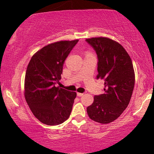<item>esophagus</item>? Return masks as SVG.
<instances>
[{
    "instance_id": "esophagus-1",
    "label": "esophagus",
    "mask_w": 154,
    "mask_h": 154,
    "mask_svg": "<svg viewBox=\"0 0 154 154\" xmlns=\"http://www.w3.org/2000/svg\"><path fill=\"white\" fill-rule=\"evenodd\" d=\"M77 96H82L83 94H83V93H79V92H77Z\"/></svg>"
}]
</instances>
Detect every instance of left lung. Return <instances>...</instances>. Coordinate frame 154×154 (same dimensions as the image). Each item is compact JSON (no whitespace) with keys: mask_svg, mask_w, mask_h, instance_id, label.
<instances>
[{"mask_svg":"<svg viewBox=\"0 0 154 154\" xmlns=\"http://www.w3.org/2000/svg\"><path fill=\"white\" fill-rule=\"evenodd\" d=\"M85 41L97 54L96 78L105 80V93L94 96L87 113L93 121L109 124L118 118L130 103L135 82L133 64L123 46L111 38L94 37Z\"/></svg>","mask_w":154,"mask_h":154,"instance_id":"1","label":"left lung"}]
</instances>
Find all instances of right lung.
I'll use <instances>...</instances> for the list:
<instances>
[{"label":"right lung","mask_w":154,"mask_h":154,"mask_svg":"<svg viewBox=\"0 0 154 154\" xmlns=\"http://www.w3.org/2000/svg\"><path fill=\"white\" fill-rule=\"evenodd\" d=\"M79 40L49 44L34 54L26 72L24 96L34 116L49 126L69 118L77 93L56 87L63 64Z\"/></svg>","instance_id":"obj_1"}]
</instances>
